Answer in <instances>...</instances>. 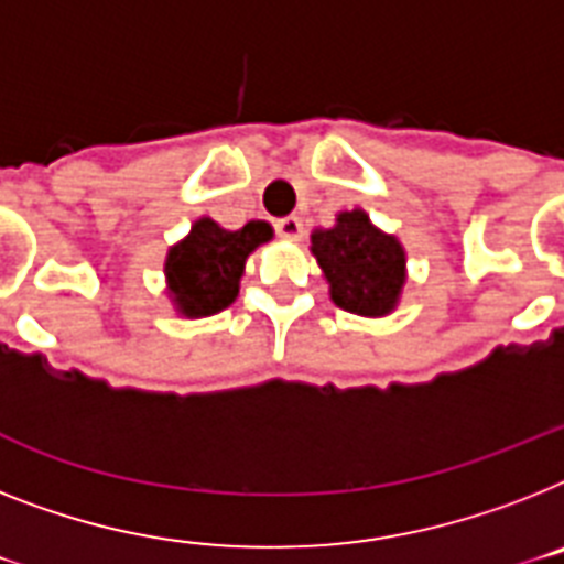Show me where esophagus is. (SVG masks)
Wrapping results in <instances>:
<instances>
[{"instance_id": "obj_1", "label": "esophagus", "mask_w": 564, "mask_h": 564, "mask_svg": "<svg viewBox=\"0 0 564 564\" xmlns=\"http://www.w3.org/2000/svg\"><path fill=\"white\" fill-rule=\"evenodd\" d=\"M274 228H278V235H281L283 240H290V242H297L301 237H304V219L295 217V214H292V217L278 219Z\"/></svg>"}]
</instances>
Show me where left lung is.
Masks as SVG:
<instances>
[{"label": "left lung", "mask_w": 564, "mask_h": 564, "mask_svg": "<svg viewBox=\"0 0 564 564\" xmlns=\"http://www.w3.org/2000/svg\"><path fill=\"white\" fill-rule=\"evenodd\" d=\"M310 251L333 304L361 318H386L409 281V254L397 235L373 226L368 210H338L329 228H313Z\"/></svg>", "instance_id": "1"}]
</instances>
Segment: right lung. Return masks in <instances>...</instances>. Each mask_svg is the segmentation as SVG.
<instances>
[{"instance_id":"1","label":"right lung","mask_w":564,"mask_h":564,"mask_svg":"<svg viewBox=\"0 0 564 564\" xmlns=\"http://www.w3.org/2000/svg\"><path fill=\"white\" fill-rule=\"evenodd\" d=\"M272 237L274 228L267 219H251L237 231H228L210 217L196 219L164 258V283L173 310L185 318H208L235 304L246 260Z\"/></svg>"}]
</instances>
